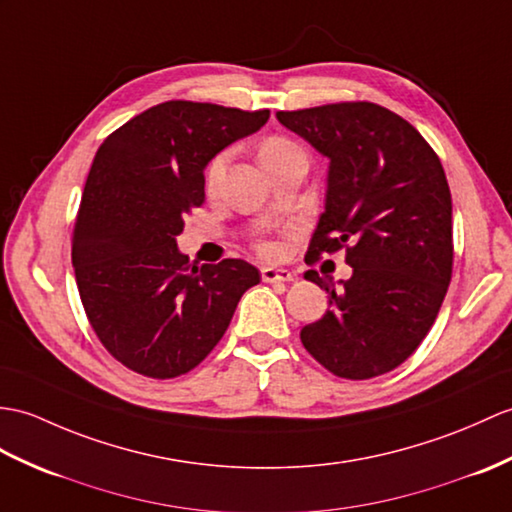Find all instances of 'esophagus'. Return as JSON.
<instances>
[{"label":"esophagus","mask_w":512,"mask_h":512,"mask_svg":"<svg viewBox=\"0 0 512 512\" xmlns=\"http://www.w3.org/2000/svg\"><path fill=\"white\" fill-rule=\"evenodd\" d=\"M261 279L266 283H285V281H292L294 275L288 268H277V266H264L261 268Z\"/></svg>","instance_id":"obj_1"}]
</instances>
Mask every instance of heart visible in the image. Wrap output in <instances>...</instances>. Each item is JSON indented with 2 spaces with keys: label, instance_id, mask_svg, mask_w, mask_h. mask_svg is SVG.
<instances>
[{
  "label": "heart",
  "instance_id": "obj_1",
  "mask_svg": "<svg viewBox=\"0 0 512 512\" xmlns=\"http://www.w3.org/2000/svg\"><path fill=\"white\" fill-rule=\"evenodd\" d=\"M290 144L288 141H283V139H270L268 144L261 148V152H275V150H281V148H288ZM224 165H227V154H220V157H216L211 161V165H209V170H207V181L213 185L218 181V178L222 176V172H224ZM264 251L266 253H272L275 251V246L272 244H264Z\"/></svg>",
  "mask_w": 512,
  "mask_h": 512
}]
</instances>
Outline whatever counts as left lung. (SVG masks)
Returning <instances> with one entry per match:
<instances>
[{
	"mask_svg": "<svg viewBox=\"0 0 512 512\" xmlns=\"http://www.w3.org/2000/svg\"><path fill=\"white\" fill-rule=\"evenodd\" d=\"M277 120L329 161L307 261L349 244L353 268L338 285L305 272L329 294V310L301 329L303 347L338 377L388 373L423 342L451 279L441 159L417 128L371 102L279 111Z\"/></svg>",
	"mask_w": 512,
	"mask_h": 512,
	"instance_id": "left-lung-1",
	"label": "left lung"
}]
</instances>
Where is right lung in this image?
<instances>
[{
  "mask_svg": "<svg viewBox=\"0 0 512 512\" xmlns=\"http://www.w3.org/2000/svg\"><path fill=\"white\" fill-rule=\"evenodd\" d=\"M270 111L172 100L133 117L95 152L71 244L89 323L130 371H192L259 283L244 259L192 266L178 251L189 209L205 202V168Z\"/></svg>",
  "mask_w": 512,
  "mask_h": 512,
  "instance_id": "1",
  "label": "right lung"
}]
</instances>
